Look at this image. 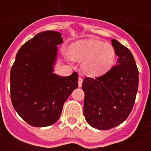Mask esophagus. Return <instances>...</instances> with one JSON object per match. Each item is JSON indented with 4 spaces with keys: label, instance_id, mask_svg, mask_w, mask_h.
I'll use <instances>...</instances> for the list:
<instances>
[{
    "label": "esophagus",
    "instance_id": "obj_1",
    "mask_svg": "<svg viewBox=\"0 0 151 151\" xmlns=\"http://www.w3.org/2000/svg\"><path fill=\"white\" fill-rule=\"evenodd\" d=\"M78 87H81L82 85V82H83V78H82V77H78Z\"/></svg>",
    "mask_w": 151,
    "mask_h": 151
}]
</instances>
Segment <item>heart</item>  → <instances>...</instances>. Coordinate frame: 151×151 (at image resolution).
<instances>
[{"label":"heart","mask_w":151,"mask_h":151,"mask_svg":"<svg viewBox=\"0 0 151 151\" xmlns=\"http://www.w3.org/2000/svg\"><path fill=\"white\" fill-rule=\"evenodd\" d=\"M70 59L82 61V68L91 76L105 74L113 66L116 51L111 44L95 38H86L73 43L69 47Z\"/></svg>","instance_id":"heart-1"}]
</instances>
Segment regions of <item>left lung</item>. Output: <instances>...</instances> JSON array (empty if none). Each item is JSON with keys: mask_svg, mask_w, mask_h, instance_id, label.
<instances>
[{"mask_svg": "<svg viewBox=\"0 0 151 151\" xmlns=\"http://www.w3.org/2000/svg\"><path fill=\"white\" fill-rule=\"evenodd\" d=\"M112 45L118 56L116 65L95 78L86 77L84 116L94 129L108 130L120 125L132 110L138 88V70L130 50L116 39Z\"/></svg>", "mask_w": 151, "mask_h": 151, "instance_id": "8db88e82", "label": "left lung"}]
</instances>
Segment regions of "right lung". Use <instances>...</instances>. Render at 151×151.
Returning <instances> with one entry per match:
<instances>
[{
    "label": "right lung",
    "mask_w": 151,
    "mask_h": 151,
    "mask_svg": "<svg viewBox=\"0 0 151 151\" xmlns=\"http://www.w3.org/2000/svg\"><path fill=\"white\" fill-rule=\"evenodd\" d=\"M61 34L45 31L24 44L17 52L10 71V98L19 116L35 127L55 123L64 103L78 87V74H54Z\"/></svg>",
    "instance_id": "1"
}]
</instances>
